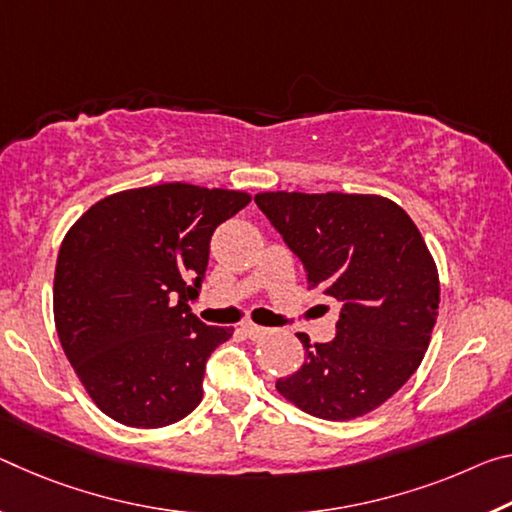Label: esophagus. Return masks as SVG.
Segmentation results:
<instances>
[{
  "instance_id": "esophagus-1",
  "label": "esophagus",
  "mask_w": 512,
  "mask_h": 512,
  "mask_svg": "<svg viewBox=\"0 0 512 512\" xmlns=\"http://www.w3.org/2000/svg\"><path fill=\"white\" fill-rule=\"evenodd\" d=\"M241 330L246 332V337H250V339H259V337L266 335V328L257 326V323H243Z\"/></svg>"
}]
</instances>
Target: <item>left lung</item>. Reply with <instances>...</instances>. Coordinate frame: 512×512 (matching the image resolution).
Listing matches in <instances>:
<instances>
[{
  "instance_id": "obj_1",
  "label": "left lung",
  "mask_w": 512,
  "mask_h": 512,
  "mask_svg": "<svg viewBox=\"0 0 512 512\" xmlns=\"http://www.w3.org/2000/svg\"><path fill=\"white\" fill-rule=\"evenodd\" d=\"M257 207L303 264L307 289L335 298L337 335L305 346L275 387L307 415L355 419L383 405L424 360L440 278L424 237L396 202L360 193H259Z\"/></svg>"
}]
</instances>
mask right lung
Here are the masks:
<instances>
[{
	"mask_svg": "<svg viewBox=\"0 0 512 512\" xmlns=\"http://www.w3.org/2000/svg\"><path fill=\"white\" fill-rule=\"evenodd\" d=\"M248 193L170 182L113 193L61 243L54 321L97 408L134 428L184 419L202 401L205 364L232 328L202 323L209 241Z\"/></svg>",
	"mask_w": 512,
	"mask_h": 512,
	"instance_id": "right-lung-1",
	"label": "right lung"
}]
</instances>
